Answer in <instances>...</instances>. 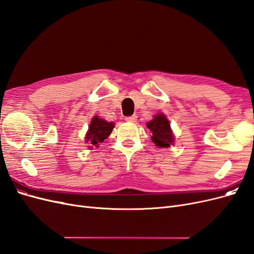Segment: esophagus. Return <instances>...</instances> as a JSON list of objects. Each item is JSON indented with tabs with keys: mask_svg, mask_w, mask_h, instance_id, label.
<instances>
[{
	"mask_svg": "<svg viewBox=\"0 0 254 254\" xmlns=\"http://www.w3.org/2000/svg\"><path fill=\"white\" fill-rule=\"evenodd\" d=\"M136 118H137L136 115H131V117H127L125 119V121L128 123H134V122H136Z\"/></svg>",
	"mask_w": 254,
	"mask_h": 254,
	"instance_id": "1",
	"label": "esophagus"
}]
</instances>
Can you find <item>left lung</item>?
<instances>
[{
	"instance_id": "8db88e82",
	"label": "left lung",
	"mask_w": 254,
	"mask_h": 254,
	"mask_svg": "<svg viewBox=\"0 0 254 254\" xmlns=\"http://www.w3.org/2000/svg\"><path fill=\"white\" fill-rule=\"evenodd\" d=\"M146 126L151 131V141L155 143L157 147L167 148L175 142L170 122L163 113L156 114Z\"/></svg>"
}]
</instances>
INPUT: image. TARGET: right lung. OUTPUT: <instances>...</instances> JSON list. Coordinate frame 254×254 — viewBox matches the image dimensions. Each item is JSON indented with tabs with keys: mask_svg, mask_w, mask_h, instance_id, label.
I'll list each match as a JSON object with an SVG mask.
<instances>
[{
	"mask_svg": "<svg viewBox=\"0 0 254 254\" xmlns=\"http://www.w3.org/2000/svg\"><path fill=\"white\" fill-rule=\"evenodd\" d=\"M113 128L114 124L112 122L109 123L103 119H99L97 115L92 119L86 134V143L89 144V149H91L92 146L96 147L99 143H103L104 140L110 135Z\"/></svg>",
	"mask_w": 254,
	"mask_h": 254,
	"instance_id": "add662e5",
	"label": "right lung"
}]
</instances>
